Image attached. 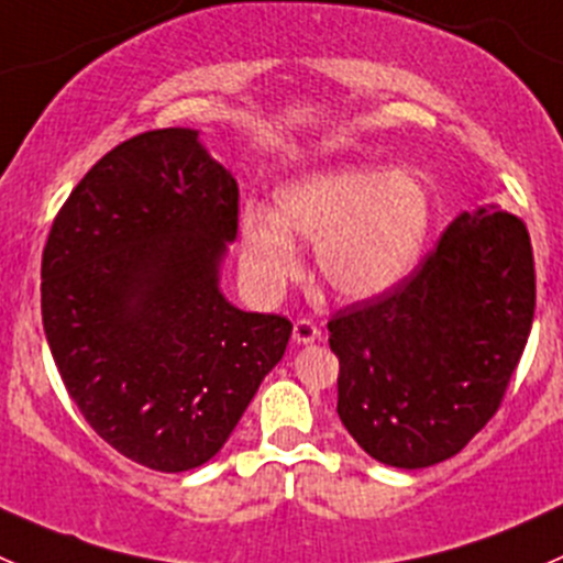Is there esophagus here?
I'll list each match as a JSON object with an SVG mask.
<instances>
[{
	"mask_svg": "<svg viewBox=\"0 0 563 563\" xmlns=\"http://www.w3.org/2000/svg\"><path fill=\"white\" fill-rule=\"evenodd\" d=\"M318 338H321V329H318L316 321H310V318H297V323H294V340H297V343H316Z\"/></svg>",
	"mask_w": 563,
	"mask_h": 563,
	"instance_id": "1",
	"label": "esophagus"
}]
</instances>
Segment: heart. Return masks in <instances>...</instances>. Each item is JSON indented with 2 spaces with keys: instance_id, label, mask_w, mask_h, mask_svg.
<instances>
[{
  "instance_id": "heart-1",
  "label": "heart",
  "mask_w": 563,
  "mask_h": 563,
  "mask_svg": "<svg viewBox=\"0 0 563 563\" xmlns=\"http://www.w3.org/2000/svg\"><path fill=\"white\" fill-rule=\"evenodd\" d=\"M433 201L422 176L382 166H334L288 181L275 214H242V266L277 294L302 269L297 242L316 245V275L334 297L362 302L400 286L428 242Z\"/></svg>"
}]
</instances>
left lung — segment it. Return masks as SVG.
Here are the masks:
<instances>
[{
  "mask_svg": "<svg viewBox=\"0 0 563 563\" xmlns=\"http://www.w3.org/2000/svg\"><path fill=\"white\" fill-rule=\"evenodd\" d=\"M533 305L523 220L498 207L463 212L400 286L329 318L340 422L395 468L457 455L501 406Z\"/></svg>",
  "mask_w": 563,
  "mask_h": 563,
  "instance_id": "obj_1",
  "label": "left lung"
}]
</instances>
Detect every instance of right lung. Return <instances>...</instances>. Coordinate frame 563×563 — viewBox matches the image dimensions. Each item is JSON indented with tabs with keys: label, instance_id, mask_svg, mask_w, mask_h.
Masks as SVG:
<instances>
[{
	"label": "right lung",
	"instance_id": "add662e5",
	"mask_svg": "<svg viewBox=\"0 0 563 563\" xmlns=\"http://www.w3.org/2000/svg\"><path fill=\"white\" fill-rule=\"evenodd\" d=\"M236 229V179L187 128L113 146L51 225L40 269L51 354L89 428L146 468L218 455L286 354L288 318L220 294Z\"/></svg>",
	"mask_w": 563,
	"mask_h": 563
}]
</instances>
